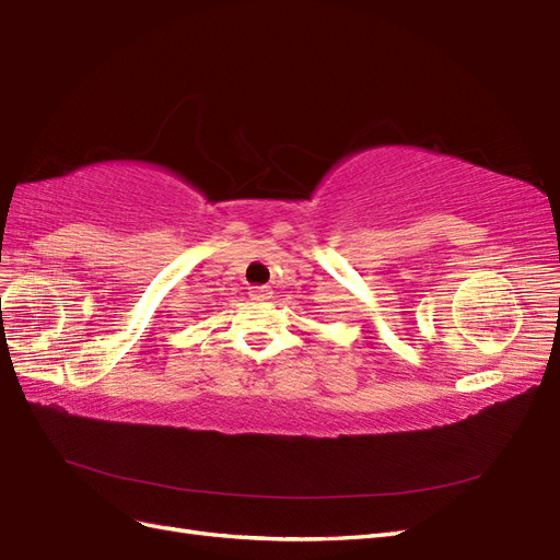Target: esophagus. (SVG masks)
<instances>
[{
  "label": "esophagus",
  "mask_w": 560,
  "mask_h": 560,
  "mask_svg": "<svg viewBox=\"0 0 560 560\" xmlns=\"http://www.w3.org/2000/svg\"><path fill=\"white\" fill-rule=\"evenodd\" d=\"M249 296H252L254 301H268L270 296H273V290H270V287L257 284V287H249Z\"/></svg>",
  "instance_id": "obj_1"
}]
</instances>
